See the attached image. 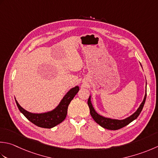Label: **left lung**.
Listing matches in <instances>:
<instances>
[{
	"label": "left lung",
	"mask_w": 158,
	"mask_h": 158,
	"mask_svg": "<svg viewBox=\"0 0 158 158\" xmlns=\"http://www.w3.org/2000/svg\"><path fill=\"white\" fill-rule=\"evenodd\" d=\"M141 65V64H140ZM142 66V65H141ZM147 97V81H146V92H145V95L144 97V99L142 102L140 106L137 109L135 112L131 114V116H129L127 118L122 120H118V119H114L111 118H107V117H105L98 114L94 108L92 106V102H91V96L89 95V97L88 101V104L89 108V112H90L91 116L92 118L94 120V121L97 123V124L101 126L102 127L105 129H110V130H117V129H121L124 127L126 125H129V123H131L133 120L136 119L138 116L140 115L141 111L143 110V108L144 107V105L145 103V100H146Z\"/></svg>",
	"instance_id": "8db88e82"
}]
</instances>
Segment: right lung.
I'll return each instance as SVG.
<instances>
[{
    "label": "right lung",
    "instance_id": "right-lung-1",
    "mask_svg": "<svg viewBox=\"0 0 158 158\" xmlns=\"http://www.w3.org/2000/svg\"><path fill=\"white\" fill-rule=\"evenodd\" d=\"M79 90V86H75L71 88L64 95L58 106L52 110L43 113H32L29 112L22 107L15 98L18 109L20 112L34 125L40 127L51 129L56 125L60 124L66 118L67 115L68 107L70 101L73 99Z\"/></svg>",
    "mask_w": 158,
    "mask_h": 158
}]
</instances>
